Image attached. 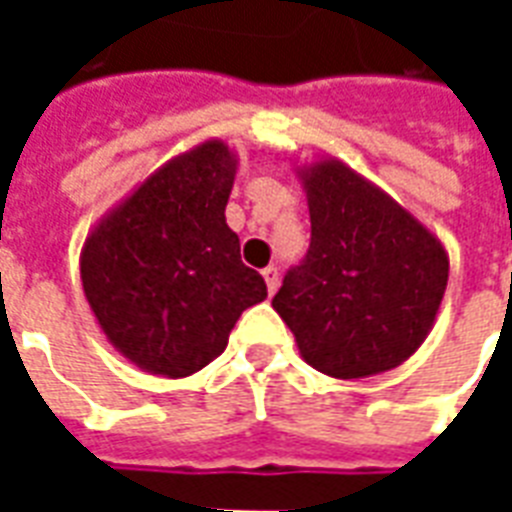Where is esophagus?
I'll return each instance as SVG.
<instances>
[{
	"label": "esophagus",
	"mask_w": 512,
	"mask_h": 512,
	"mask_svg": "<svg viewBox=\"0 0 512 512\" xmlns=\"http://www.w3.org/2000/svg\"><path fill=\"white\" fill-rule=\"evenodd\" d=\"M263 279H266L268 293H274V290L279 288V268H277V266L263 268Z\"/></svg>",
	"instance_id": "34e87169"
}]
</instances>
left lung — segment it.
<instances>
[{
	"label": "left lung",
	"mask_w": 512,
	"mask_h": 512,
	"mask_svg": "<svg viewBox=\"0 0 512 512\" xmlns=\"http://www.w3.org/2000/svg\"><path fill=\"white\" fill-rule=\"evenodd\" d=\"M310 249L271 301L304 362L332 378L403 365L425 343L447 290L436 235L343 161L301 169Z\"/></svg>",
	"instance_id": "8db88e82"
}]
</instances>
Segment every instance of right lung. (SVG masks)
I'll list each match as a JSON object with an SVG mask.
<instances>
[{
  "label": "right lung",
  "instance_id": "1",
  "mask_svg": "<svg viewBox=\"0 0 512 512\" xmlns=\"http://www.w3.org/2000/svg\"><path fill=\"white\" fill-rule=\"evenodd\" d=\"M233 180V150L208 139L156 169L84 241L90 310L106 340L153 376L202 370L241 312L268 296L224 219Z\"/></svg>",
  "mask_w": 512,
  "mask_h": 512
}]
</instances>
